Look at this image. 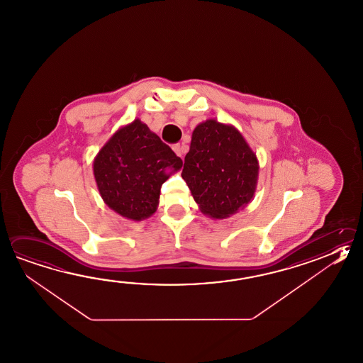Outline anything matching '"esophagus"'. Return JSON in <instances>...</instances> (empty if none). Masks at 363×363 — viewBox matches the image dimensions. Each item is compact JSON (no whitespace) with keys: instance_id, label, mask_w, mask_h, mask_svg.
Returning a JSON list of instances; mask_svg holds the SVG:
<instances>
[{"instance_id":"34e87169","label":"esophagus","mask_w":363,"mask_h":363,"mask_svg":"<svg viewBox=\"0 0 363 363\" xmlns=\"http://www.w3.org/2000/svg\"><path fill=\"white\" fill-rule=\"evenodd\" d=\"M172 149H173V151H174V152H176V154H177L178 157H184V155H185L186 154V150H187V149H186V146L185 145L182 144H176V145H173V147H172Z\"/></svg>"}]
</instances>
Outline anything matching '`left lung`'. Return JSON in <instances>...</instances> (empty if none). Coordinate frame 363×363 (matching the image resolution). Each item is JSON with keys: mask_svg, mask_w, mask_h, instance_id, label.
<instances>
[{"mask_svg": "<svg viewBox=\"0 0 363 363\" xmlns=\"http://www.w3.org/2000/svg\"><path fill=\"white\" fill-rule=\"evenodd\" d=\"M259 163L233 124L206 119L192 132L182 178L203 214L228 218L253 200Z\"/></svg>", "mask_w": 363, "mask_h": 363, "instance_id": "8db88e82", "label": "left lung"}]
</instances>
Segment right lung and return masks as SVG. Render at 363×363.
Returning <instances> with one entry per match:
<instances>
[{
  "label": "right lung",
  "mask_w": 363,
  "mask_h": 363,
  "mask_svg": "<svg viewBox=\"0 0 363 363\" xmlns=\"http://www.w3.org/2000/svg\"><path fill=\"white\" fill-rule=\"evenodd\" d=\"M104 203L124 218L140 222L157 212L160 187L182 160L140 119L110 137L94 159Z\"/></svg>",
  "instance_id": "add662e5"
}]
</instances>
